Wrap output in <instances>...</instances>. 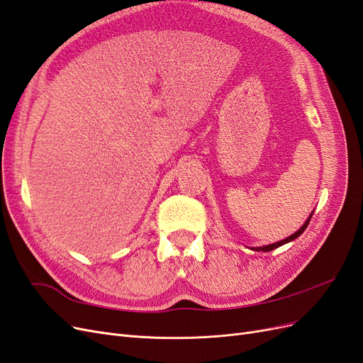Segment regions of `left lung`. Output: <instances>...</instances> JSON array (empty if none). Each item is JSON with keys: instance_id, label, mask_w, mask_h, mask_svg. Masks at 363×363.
I'll return each instance as SVG.
<instances>
[{"instance_id": "8db88e82", "label": "left lung", "mask_w": 363, "mask_h": 363, "mask_svg": "<svg viewBox=\"0 0 363 363\" xmlns=\"http://www.w3.org/2000/svg\"><path fill=\"white\" fill-rule=\"evenodd\" d=\"M311 218L312 216H309V219H307V221L303 224V227L298 230V232H295L292 236H289V238H286V239H283V240H280V242H276V244H271V245H265V247H257V248H252V250H256V251H271V250H274V248H279V247H281L283 244H288V242H291V240H294L295 238H298L304 230H306V227L309 225V221H311Z\"/></svg>"}]
</instances>
